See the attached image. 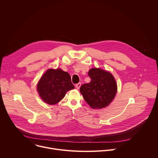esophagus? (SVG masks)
Here are the masks:
<instances>
[{
  "mask_svg": "<svg viewBox=\"0 0 158 158\" xmlns=\"http://www.w3.org/2000/svg\"><path fill=\"white\" fill-rule=\"evenodd\" d=\"M81 85V82H79V83H77V84H76V87L79 89L80 88Z\"/></svg>",
  "mask_w": 158,
  "mask_h": 158,
  "instance_id": "obj_1",
  "label": "esophagus"
}]
</instances>
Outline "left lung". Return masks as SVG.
Returning <instances> with one entry per match:
<instances>
[{
  "label": "left lung",
  "mask_w": 158,
  "mask_h": 158,
  "mask_svg": "<svg viewBox=\"0 0 158 158\" xmlns=\"http://www.w3.org/2000/svg\"><path fill=\"white\" fill-rule=\"evenodd\" d=\"M88 76L91 82L80 87L84 100L93 109L106 107L113 100L117 92V84L113 76L99 68L90 69Z\"/></svg>",
  "instance_id": "left-lung-1"
}]
</instances>
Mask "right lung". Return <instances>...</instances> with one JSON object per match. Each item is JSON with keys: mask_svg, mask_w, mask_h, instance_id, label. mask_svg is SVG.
<instances>
[{"mask_svg": "<svg viewBox=\"0 0 158 158\" xmlns=\"http://www.w3.org/2000/svg\"><path fill=\"white\" fill-rule=\"evenodd\" d=\"M74 88L69 74L58 69L48 70L37 84L40 98L45 102L51 105L59 102L67 91Z\"/></svg>", "mask_w": 158, "mask_h": 158, "instance_id": "right-lung-1", "label": "right lung"}]
</instances>
